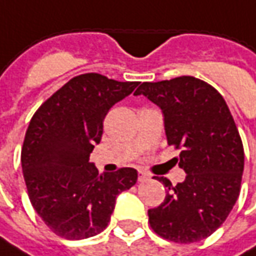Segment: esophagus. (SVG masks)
<instances>
[{
	"mask_svg": "<svg viewBox=\"0 0 256 256\" xmlns=\"http://www.w3.org/2000/svg\"><path fill=\"white\" fill-rule=\"evenodd\" d=\"M146 180H150V174H146L145 172H141V170H140V172H138V181H140V182H144V181H146Z\"/></svg>",
	"mask_w": 256,
	"mask_h": 256,
	"instance_id": "34e87169",
	"label": "esophagus"
}]
</instances>
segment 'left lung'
Returning <instances> with one entry per match:
<instances>
[{"mask_svg":"<svg viewBox=\"0 0 256 256\" xmlns=\"http://www.w3.org/2000/svg\"><path fill=\"white\" fill-rule=\"evenodd\" d=\"M159 106L168 145L181 150L176 158L186 172L167 188L164 202L148 210L150 228L166 240L189 244L207 238L220 228L240 194L244 148L224 97L194 76L144 82L136 90Z\"/></svg>","mask_w":256,"mask_h":256,"instance_id":"left-lung-1","label":"left lung"}]
</instances>
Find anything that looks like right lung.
<instances>
[{
  "instance_id": "right-lung-1",
  "label": "right lung",
  "mask_w": 256,
  "mask_h": 256,
  "mask_svg": "<svg viewBox=\"0 0 256 256\" xmlns=\"http://www.w3.org/2000/svg\"><path fill=\"white\" fill-rule=\"evenodd\" d=\"M137 84L82 74L31 118L22 148L23 177L36 214L58 236L82 240L98 234L111 220L118 194L137 182L132 167L98 174L89 162L106 115Z\"/></svg>"
}]
</instances>
